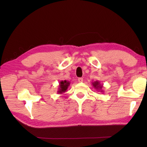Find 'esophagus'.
<instances>
[{
  "instance_id": "34e87169",
  "label": "esophagus",
  "mask_w": 147,
  "mask_h": 147,
  "mask_svg": "<svg viewBox=\"0 0 147 147\" xmlns=\"http://www.w3.org/2000/svg\"><path fill=\"white\" fill-rule=\"evenodd\" d=\"M83 79L82 78H78V82L82 83V82H83Z\"/></svg>"
}]
</instances>
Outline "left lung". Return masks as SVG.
Segmentation results:
<instances>
[{"mask_svg": "<svg viewBox=\"0 0 147 147\" xmlns=\"http://www.w3.org/2000/svg\"><path fill=\"white\" fill-rule=\"evenodd\" d=\"M92 85L96 90H98V91H100L101 92H104V90H102L103 85H101L100 83V82H98V81H95L94 82H92Z\"/></svg>", "mask_w": 147, "mask_h": 147, "instance_id": "left-lung-1", "label": "left lung"}]
</instances>
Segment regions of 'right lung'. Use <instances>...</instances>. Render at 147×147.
Wrapping results in <instances>:
<instances>
[{"label":"right lung","mask_w":147,"mask_h":147,"mask_svg":"<svg viewBox=\"0 0 147 147\" xmlns=\"http://www.w3.org/2000/svg\"><path fill=\"white\" fill-rule=\"evenodd\" d=\"M70 85V82L69 81L64 80L61 81V82H59V89L57 93L59 94H62L64 92L67 91L69 86Z\"/></svg>","instance_id":"add662e5"}]
</instances>
